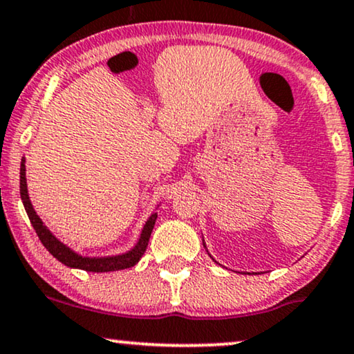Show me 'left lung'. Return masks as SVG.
Returning <instances> with one entry per match:
<instances>
[{
  "instance_id": "obj_1",
  "label": "left lung",
  "mask_w": 354,
  "mask_h": 354,
  "mask_svg": "<svg viewBox=\"0 0 354 354\" xmlns=\"http://www.w3.org/2000/svg\"><path fill=\"white\" fill-rule=\"evenodd\" d=\"M203 246H205V241H203Z\"/></svg>"
}]
</instances>
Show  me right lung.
I'll list each match as a JSON object with an SVG mask.
<instances>
[{
    "instance_id": "add662e5",
    "label": "right lung",
    "mask_w": 354,
    "mask_h": 354,
    "mask_svg": "<svg viewBox=\"0 0 354 354\" xmlns=\"http://www.w3.org/2000/svg\"><path fill=\"white\" fill-rule=\"evenodd\" d=\"M19 190H21V200H23L26 213H28L30 223H32L34 230H36L39 239L46 246V250L50 252L52 256L55 257L57 261L67 266V268L73 269H82L88 270V272H111V270H121L133 268L134 264L139 263L144 252H146L147 243H149L152 228H154L157 213H152V215L147 218L146 225L141 231V236H139L136 246L133 250L123 252V254L116 256H102V257H90V256H82L75 252L67 244L59 241L54 234L50 233V230L47 228L46 225L42 223V220L34 210L32 203L29 200L28 194V182H26V159L23 157L21 160V172H19Z\"/></svg>"
}]
</instances>
